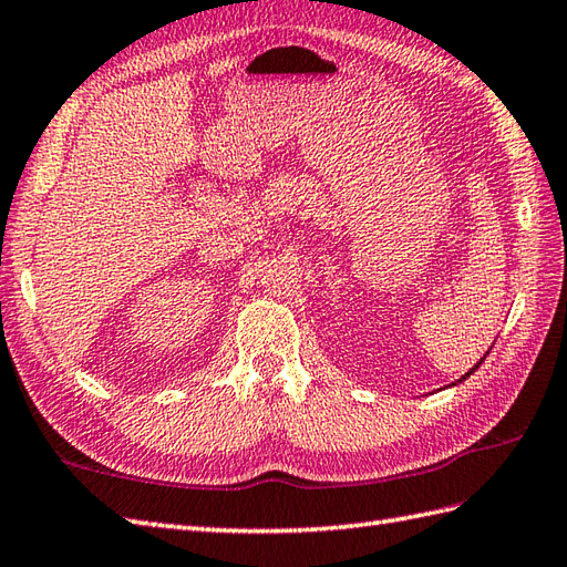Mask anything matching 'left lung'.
I'll list each match as a JSON object with an SVG mask.
<instances>
[{
  "instance_id": "obj_1",
  "label": "left lung",
  "mask_w": 567,
  "mask_h": 567,
  "mask_svg": "<svg viewBox=\"0 0 567 567\" xmlns=\"http://www.w3.org/2000/svg\"><path fill=\"white\" fill-rule=\"evenodd\" d=\"M480 363H483V360H480ZM480 363H477V365H475V368H473V370H470V372H465V375H463V378H461V380H465V378H470V375H473V372H475V370H477V368H480Z\"/></svg>"
}]
</instances>
